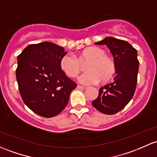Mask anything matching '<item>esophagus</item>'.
I'll return each instance as SVG.
<instances>
[{
    "label": "esophagus",
    "instance_id": "esophagus-1",
    "mask_svg": "<svg viewBox=\"0 0 157 157\" xmlns=\"http://www.w3.org/2000/svg\"><path fill=\"white\" fill-rule=\"evenodd\" d=\"M77 88L78 89V90H85L86 88V86H80V85H78L77 86Z\"/></svg>",
    "mask_w": 157,
    "mask_h": 157
}]
</instances>
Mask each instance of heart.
I'll return each instance as SVG.
<instances>
[{"instance_id":"1","label":"heart","mask_w":157,"mask_h":157,"mask_svg":"<svg viewBox=\"0 0 157 157\" xmlns=\"http://www.w3.org/2000/svg\"><path fill=\"white\" fill-rule=\"evenodd\" d=\"M86 65V73L79 77V82L84 85L95 84L100 81L107 83L116 72L114 61L106 55L103 49L90 47L79 52L77 57L67 54L61 59L60 67L67 77L75 78L82 71V65Z\"/></svg>"}]
</instances>
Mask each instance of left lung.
I'll return each mask as SVG.
<instances>
[{
	"label": "left lung",
	"mask_w": 157,
	"mask_h": 157,
	"mask_svg": "<svg viewBox=\"0 0 157 157\" xmlns=\"http://www.w3.org/2000/svg\"><path fill=\"white\" fill-rule=\"evenodd\" d=\"M96 45H106L116 65L113 82L99 89L98 98L92 105L105 114H114L126 107L134 95L139 67L138 52L129 43L114 37H106Z\"/></svg>",
	"instance_id": "left-lung-1"
}]
</instances>
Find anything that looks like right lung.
Segmentation results:
<instances>
[{"mask_svg":"<svg viewBox=\"0 0 157 157\" xmlns=\"http://www.w3.org/2000/svg\"><path fill=\"white\" fill-rule=\"evenodd\" d=\"M65 49L51 42L30 44L17 57L16 80L24 103L37 114L52 117L68 102L77 84L60 67Z\"/></svg>","mask_w":157,"mask_h":157,"instance_id":"right-lung-1","label":"right lung"}]
</instances>
